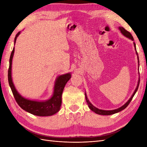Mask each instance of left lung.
<instances>
[{
	"instance_id": "left-lung-1",
	"label": "left lung",
	"mask_w": 147,
	"mask_h": 147,
	"mask_svg": "<svg viewBox=\"0 0 147 147\" xmlns=\"http://www.w3.org/2000/svg\"><path fill=\"white\" fill-rule=\"evenodd\" d=\"M119 30L120 31L121 33L123 34V35L124 36H125L126 37H127V38H128L129 39L131 40L132 41H134V39H133V36L131 35V34L129 32H127V30H126L123 27H121V26H119L118 28ZM133 44H134V47H135V50L136 51V54L137 55V58H138V67H139V58H138V53H137V51H136V44L135 42H133ZM138 71H139V68L138 69ZM138 74L139 72H138ZM139 84H140V78H138V85H137L136 86V88L135 90V92H133V95H131V96L130 98L127 100L125 104H124L123 106H121V107H120L119 108H118L117 109H114V110H111V111H105V110H102V109H99L98 108L95 107V106H93L92 103L90 102L89 101L88 98H87V96H86V92H85V98H86V102H87V104H88V107L90 108V109L91 111H93L94 112H95L96 114H99V115H112V114H115V113H117V112H120L121 111L124 110V109L127 107V106L129 105V104L130 103V102L131 101V100L133 98V97L134 96V95H135V94L136 93V92H137V90H138V86H139Z\"/></svg>"
}]
</instances>
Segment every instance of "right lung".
Returning a JSON list of instances; mask_svg holds the SVG:
<instances>
[{
  "mask_svg": "<svg viewBox=\"0 0 147 147\" xmlns=\"http://www.w3.org/2000/svg\"><path fill=\"white\" fill-rule=\"evenodd\" d=\"M21 32H18L14 38V45L18 36ZM14 47L11 52L9 59V67L8 70V82L12 92L18 104L23 110L38 116H50L59 111L62 104V94L65 84L71 78V74L68 73L61 74L56 78L54 86V92L52 96L47 100L37 101L28 99L21 96L16 89L12 79V62L14 56Z\"/></svg>",
  "mask_w": 147,
  "mask_h": 147,
  "instance_id": "right-lung-1",
  "label": "right lung"
}]
</instances>
